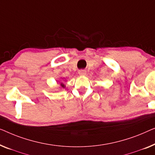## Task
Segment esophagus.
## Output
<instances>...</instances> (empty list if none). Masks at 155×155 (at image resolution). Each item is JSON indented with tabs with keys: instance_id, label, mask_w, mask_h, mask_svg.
Here are the masks:
<instances>
[{
	"instance_id": "obj_1",
	"label": "esophagus",
	"mask_w": 155,
	"mask_h": 155,
	"mask_svg": "<svg viewBox=\"0 0 155 155\" xmlns=\"http://www.w3.org/2000/svg\"><path fill=\"white\" fill-rule=\"evenodd\" d=\"M78 73V74L81 76H85L86 74V70H79Z\"/></svg>"
}]
</instances>
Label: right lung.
<instances>
[{
    "mask_svg": "<svg viewBox=\"0 0 155 155\" xmlns=\"http://www.w3.org/2000/svg\"><path fill=\"white\" fill-rule=\"evenodd\" d=\"M60 86H62V88H64V87H65V86H64V84H62V83H61Z\"/></svg>",
    "mask_w": 155,
    "mask_h": 155,
    "instance_id": "obj_1",
    "label": "right lung"
}]
</instances>
